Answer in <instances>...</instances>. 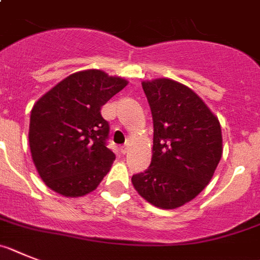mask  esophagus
<instances>
[{
	"mask_svg": "<svg viewBox=\"0 0 260 260\" xmlns=\"http://www.w3.org/2000/svg\"><path fill=\"white\" fill-rule=\"evenodd\" d=\"M128 150H129V145H128V144H125V145L120 146V152L123 153V154H127Z\"/></svg>",
	"mask_w": 260,
	"mask_h": 260,
	"instance_id": "esophagus-1",
	"label": "esophagus"
}]
</instances>
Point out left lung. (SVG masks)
Listing matches in <instances>:
<instances>
[{"instance_id":"obj_1","label":"left lung","mask_w":260,"mask_h":260,"mask_svg":"<svg viewBox=\"0 0 260 260\" xmlns=\"http://www.w3.org/2000/svg\"><path fill=\"white\" fill-rule=\"evenodd\" d=\"M143 89L153 116V155L132 183L154 207L175 209L211 182L222 155L220 121L196 92L177 81H145Z\"/></svg>"}]
</instances>
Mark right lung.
I'll return each mask as SVG.
<instances>
[{"mask_svg": "<svg viewBox=\"0 0 260 260\" xmlns=\"http://www.w3.org/2000/svg\"><path fill=\"white\" fill-rule=\"evenodd\" d=\"M102 71L77 72L46 92L31 110V155L43 182L55 192L78 198L91 192L110 171V125L101 108L127 86Z\"/></svg>", "mask_w": 260, "mask_h": 260, "instance_id": "right-lung-1", "label": "right lung"}]
</instances>
